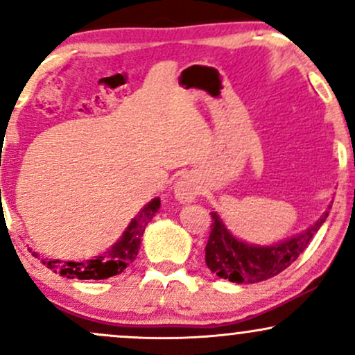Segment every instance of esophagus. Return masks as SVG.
<instances>
[{"label":"esophagus","instance_id":"obj_1","mask_svg":"<svg viewBox=\"0 0 355 355\" xmlns=\"http://www.w3.org/2000/svg\"><path fill=\"white\" fill-rule=\"evenodd\" d=\"M173 191H175V196H177V200H180L182 203H189V202H193L196 198V195H198L200 191V187L198 183L190 177V175H183L180 180L175 183Z\"/></svg>","mask_w":355,"mask_h":355}]
</instances>
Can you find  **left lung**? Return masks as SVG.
I'll use <instances>...</instances> for the list:
<instances>
[{
	"mask_svg": "<svg viewBox=\"0 0 355 355\" xmlns=\"http://www.w3.org/2000/svg\"><path fill=\"white\" fill-rule=\"evenodd\" d=\"M329 213L300 236L272 246L246 245L225 228L223 221L211 211V232L205 246V261L211 272L232 283L253 284L279 275L297 259L326 221Z\"/></svg>",
	"mask_w": 355,
	"mask_h": 355,
	"instance_id": "8db88e82",
	"label": "left lung"
}]
</instances>
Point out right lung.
<instances>
[{
    "label": "right lung",
    "instance_id": "1",
    "mask_svg": "<svg viewBox=\"0 0 355 355\" xmlns=\"http://www.w3.org/2000/svg\"><path fill=\"white\" fill-rule=\"evenodd\" d=\"M159 208L160 198H153L150 203L145 205L142 211L127 226L125 233L122 234L121 240L115 243L109 251H105L104 254L96 256V259L80 263H61L55 261V259L44 261L41 258V261L42 264H48L51 270L58 272V275L72 277V279H107V277L121 275L139 254L140 240H142L145 226L155 216ZM33 256L34 258H40L37 253H33Z\"/></svg>",
    "mask_w": 355,
    "mask_h": 355
}]
</instances>
